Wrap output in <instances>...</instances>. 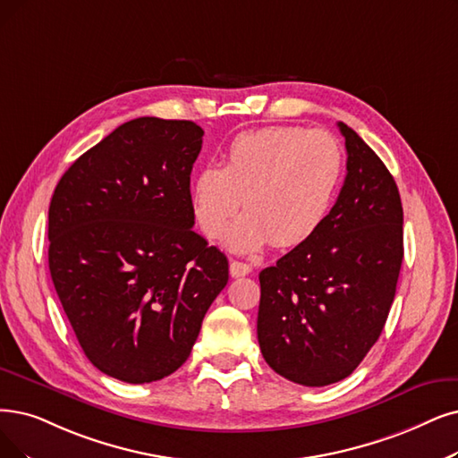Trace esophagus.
<instances>
[{
	"label": "esophagus",
	"instance_id": "34e87169",
	"mask_svg": "<svg viewBox=\"0 0 458 458\" xmlns=\"http://www.w3.org/2000/svg\"><path fill=\"white\" fill-rule=\"evenodd\" d=\"M229 272H231L233 278H241V276H248V274L251 272V267L248 263H242V261H231Z\"/></svg>",
	"mask_w": 458,
	"mask_h": 458
}]
</instances>
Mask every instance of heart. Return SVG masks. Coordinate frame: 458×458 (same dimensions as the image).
Returning <instances> with one entry per match:
<instances>
[{
  "label": "heart",
  "mask_w": 458,
  "mask_h": 458,
  "mask_svg": "<svg viewBox=\"0 0 458 458\" xmlns=\"http://www.w3.org/2000/svg\"><path fill=\"white\" fill-rule=\"evenodd\" d=\"M342 173L344 152L331 133L291 125L246 131L227 144L224 167L210 163L195 174L193 216L216 239L244 203L250 212L227 234L233 250L299 246L331 212Z\"/></svg>",
  "instance_id": "1"
}]
</instances>
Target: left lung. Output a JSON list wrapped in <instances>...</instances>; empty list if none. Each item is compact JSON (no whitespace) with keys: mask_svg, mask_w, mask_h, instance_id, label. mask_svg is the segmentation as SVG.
I'll list each match as a JSON object with an SVG mask.
<instances>
[{"mask_svg":"<svg viewBox=\"0 0 458 458\" xmlns=\"http://www.w3.org/2000/svg\"><path fill=\"white\" fill-rule=\"evenodd\" d=\"M345 180L310 239L259 272V347L268 367L306 387L350 376L386 327L404 258L396 182L352 127Z\"/></svg>","mask_w":458,"mask_h":458,"instance_id":"left-lung-1","label":"left lung"}]
</instances>
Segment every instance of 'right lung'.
<instances>
[{"label": "right lung", "mask_w": 458, "mask_h": 458, "mask_svg": "<svg viewBox=\"0 0 458 458\" xmlns=\"http://www.w3.org/2000/svg\"><path fill=\"white\" fill-rule=\"evenodd\" d=\"M205 131L190 120L125 122L60 178L48 268L84 355L150 383L191 353L229 263L191 227L190 174Z\"/></svg>", "instance_id": "1"}]
</instances>
